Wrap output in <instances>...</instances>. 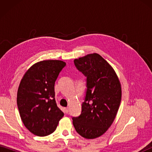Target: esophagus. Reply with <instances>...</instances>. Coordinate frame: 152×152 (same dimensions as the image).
<instances>
[{
    "instance_id": "1",
    "label": "esophagus",
    "mask_w": 152,
    "mask_h": 152,
    "mask_svg": "<svg viewBox=\"0 0 152 152\" xmlns=\"http://www.w3.org/2000/svg\"><path fill=\"white\" fill-rule=\"evenodd\" d=\"M69 108L66 107V108H64V113H66V114H67V113H69Z\"/></svg>"
}]
</instances>
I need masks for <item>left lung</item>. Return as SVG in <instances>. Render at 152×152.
<instances>
[{
  "label": "left lung",
  "mask_w": 152,
  "mask_h": 152,
  "mask_svg": "<svg viewBox=\"0 0 152 152\" xmlns=\"http://www.w3.org/2000/svg\"><path fill=\"white\" fill-rule=\"evenodd\" d=\"M74 63L87 78V89L81 114L72 118L73 125L83 138H97L108 130L117 114L121 99L120 82L113 68L97 53Z\"/></svg>",
  "instance_id": "8db88e82"
}]
</instances>
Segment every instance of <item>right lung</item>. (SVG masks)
I'll list each match as a JSON object with an SVG mask.
<instances>
[{
  "instance_id": "right-lung-1",
  "label": "right lung",
  "mask_w": 152,
  "mask_h": 152,
  "mask_svg": "<svg viewBox=\"0 0 152 152\" xmlns=\"http://www.w3.org/2000/svg\"><path fill=\"white\" fill-rule=\"evenodd\" d=\"M66 63L46 60L33 64L21 79L17 104L21 120L31 133L39 137L55 131L64 113L55 99V82Z\"/></svg>"
}]
</instances>
